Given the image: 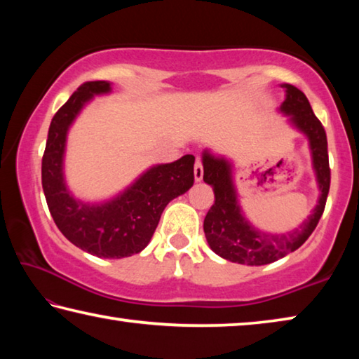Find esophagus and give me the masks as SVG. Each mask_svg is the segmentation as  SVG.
<instances>
[{"label": "esophagus", "instance_id": "34e87169", "mask_svg": "<svg viewBox=\"0 0 359 359\" xmlns=\"http://www.w3.org/2000/svg\"><path fill=\"white\" fill-rule=\"evenodd\" d=\"M203 175H204L203 160H201V158H196V163H194V180H196V182L203 180Z\"/></svg>", "mask_w": 359, "mask_h": 359}]
</instances>
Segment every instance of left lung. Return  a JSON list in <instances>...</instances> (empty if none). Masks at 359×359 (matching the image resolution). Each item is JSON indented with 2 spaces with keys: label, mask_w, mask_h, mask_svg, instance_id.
<instances>
[{
  "label": "left lung",
  "mask_w": 359,
  "mask_h": 359,
  "mask_svg": "<svg viewBox=\"0 0 359 359\" xmlns=\"http://www.w3.org/2000/svg\"><path fill=\"white\" fill-rule=\"evenodd\" d=\"M287 88V100L280 106L282 111L293 115L291 121L307 135L311 141L313 168L317 171L320 185V199L313 214L304 222L299 229L288 234H264L253 229L241 214L236 191L231 182V168L224 160H218L205 151L203 156L204 182L214 188L215 201L204 218V234L212 250L233 263L261 266L269 264L294 252L317 228L323 215L327 193L331 185L330 158H327V139L321 121L315 117L307 96L293 85Z\"/></svg>",
  "instance_id": "1"
}]
</instances>
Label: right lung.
Masks as SVG:
<instances>
[{"label": "right lung", "instance_id": "1", "mask_svg": "<svg viewBox=\"0 0 359 359\" xmlns=\"http://www.w3.org/2000/svg\"><path fill=\"white\" fill-rule=\"evenodd\" d=\"M109 90L104 81L85 82L53 115L42 155V188L53 222L66 239L95 257L125 258L147 247L169 201L190 190L194 156L151 168L111 203L76 201L66 190L62 171L66 133L85 102Z\"/></svg>", "mask_w": 359, "mask_h": 359}]
</instances>
